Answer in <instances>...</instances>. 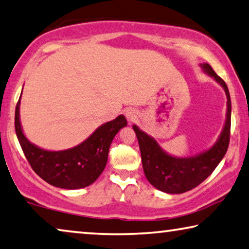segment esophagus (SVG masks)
<instances>
[{
  "label": "esophagus",
  "instance_id": "esophagus-1",
  "mask_svg": "<svg viewBox=\"0 0 249 249\" xmlns=\"http://www.w3.org/2000/svg\"><path fill=\"white\" fill-rule=\"evenodd\" d=\"M124 114H125V116H126V118H127V121L129 122V123L134 122L136 120V117H137V112L134 108H132V107H129V108H126Z\"/></svg>",
  "mask_w": 249,
  "mask_h": 249
}]
</instances>
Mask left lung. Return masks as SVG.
<instances>
[{
  "mask_svg": "<svg viewBox=\"0 0 249 249\" xmlns=\"http://www.w3.org/2000/svg\"><path fill=\"white\" fill-rule=\"evenodd\" d=\"M202 71L213 77L224 88L227 97V112L224 127L216 143L201 153L188 158H178L166 153L155 139L139 126L133 125L137 136L146 179L158 190L165 194H183L205 181L225 157L231 136V102L227 85L213 71L210 65L201 64Z\"/></svg>",
  "mask_w": 249,
  "mask_h": 249,
  "instance_id": "1",
  "label": "left lung"
}]
</instances>
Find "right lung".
<instances>
[{"instance_id": "1", "label": "right lung", "mask_w": 249, "mask_h": 249, "mask_svg": "<svg viewBox=\"0 0 249 249\" xmlns=\"http://www.w3.org/2000/svg\"><path fill=\"white\" fill-rule=\"evenodd\" d=\"M20 99L16 107V132L30 165L40 178L57 188L76 190L94 183L105 169L112 141L127 125L124 115L103 124L84 142L71 148L49 151L25 137L20 121Z\"/></svg>"}]
</instances>
